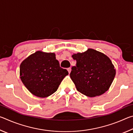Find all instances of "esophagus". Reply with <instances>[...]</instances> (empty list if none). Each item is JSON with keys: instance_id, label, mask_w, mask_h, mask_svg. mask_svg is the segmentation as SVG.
Instances as JSON below:
<instances>
[{"instance_id": "34e87169", "label": "esophagus", "mask_w": 133, "mask_h": 133, "mask_svg": "<svg viewBox=\"0 0 133 133\" xmlns=\"http://www.w3.org/2000/svg\"><path fill=\"white\" fill-rule=\"evenodd\" d=\"M67 71H68L69 73H70V72H71V68H68V69H67Z\"/></svg>"}]
</instances>
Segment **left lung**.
Here are the masks:
<instances>
[{
    "label": "left lung",
    "instance_id": "left-lung-1",
    "mask_svg": "<svg viewBox=\"0 0 133 133\" xmlns=\"http://www.w3.org/2000/svg\"><path fill=\"white\" fill-rule=\"evenodd\" d=\"M76 66L71 67L70 77L77 90L93 97L104 94L110 88L116 76L111 60L104 54L92 49L73 54Z\"/></svg>",
    "mask_w": 133,
    "mask_h": 133
}]
</instances>
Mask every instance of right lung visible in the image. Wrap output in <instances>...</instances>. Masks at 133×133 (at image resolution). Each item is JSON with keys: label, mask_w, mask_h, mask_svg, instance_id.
<instances>
[{"label": "right lung", "mask_w": 133, "mask_h": 133, "mask_svg": "<svg viewBox=\"0 0 133 133\" xmlns=\"http://www.w3.org/2000/svg\"><path fill=\"white\" fill-rule=\"evenodd\" d=\"M69 75L60 67L54 53L37 51L24 59L20 66L22 83L31 94L46 97L57 91L63 79Z\"/></svg>", "instance_id": "obj_1"}]
</instances>
